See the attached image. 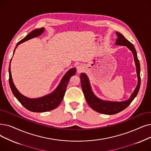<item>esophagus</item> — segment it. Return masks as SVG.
Masks as SVG:
<instances>
[{
    "label": "esophagus",
    "mask_w": 151,
    "mask_h": 151,
    "mask_svg": "<svg viewBox=\"0 0 151 151\" xmlns=\"http://www.w3.org/2000/svg\"><path fill=\"white\" fill-rule=\"evenodd\" d=\"M83 69H84V67L83 65H80L77 67V71L78 73H81V72H82Z\"/></svg>",
    "instance_id": "obj_1"
}]
</instances>
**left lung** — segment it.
I'll list each match as a JSON object with an SVG mask.
<instances>
[{
    "label": "left lung",
    "mask_w": 151,
    "mask_h": 151,
    "mask_svg": "<svg viewBox=\"0 0 151 151\" xmlns=\"http://www.w3.org/2000/svg\"><path fill=\"white\" fill-rule=\"evenodd\" d=\"M116 34L118 36V38L115 44L116 45H125L132 52L134 55V62L136 67L137 78H138V84H137L134 93L131 96L129 99L127 101L123 102H109L102 101L98 99L91 91V88L90 86V84L87 76L84 73H81L80 76L82 90L83 91L85 99H86L89 106L93 110L96 111V112L107 115L116 114L123 110L124 109H125L132 103V102L137 96L141 85L140 63L138 58H137V53L134 45L129 41H128L122 34L118 32H116Z\"/></svg>",
    "instance_id": "obj_1"
}]
</instances>
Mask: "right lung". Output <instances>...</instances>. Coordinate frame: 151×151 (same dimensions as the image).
<instances>
[{
    "mask_svg": "<svg viewBox=\"0 0 151 151\" xmlns=\"http://www.w3.org/2000/svg\"><path fill=\"white\" fill-rule=\"evenodd\" d=\"M44 30V29L43 28H41L40 29H36L31 31L30 33H29L27 36L24 37L22 40L19 41L17 43L16 47L19 44H20L21 43L26 41H28L29 39L35 37L36 36H40L43 32ZM15 49L14 50V54ZM76 71V68H72L70 70L63 76L61 81V83L53 93L46 96L38 98V99H29V98L26 97L25 96H23L19 93L18 91L15 86L14 82H13L12 80L10 71V63L9 69V84L13 94H14L17 100L22 104L24 107L33 112H45L55 109L59 106V104L62 101V99L64 97L70 78L72 76L75 75Z\"/></svg>",
    "mask_w": 151,
    "mask_h": 151,
    "instance_id": "right-lung-1",
    "label": "right lung"
}]
</instances>
